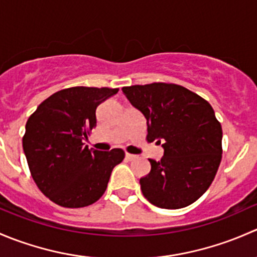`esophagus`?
<instances>
[{
	"label": "esophagus",
	"instance_id": "esophagus-1",
	"mask_svg": "<svg viewBox=\"0 0 257 257\" xmlns=\"http://www.w3.org/2000/svg\"><path fill=\"white\" fill-rule=\"evenodd\" d=\"M125 158L128 160H134L137 158V155H134V154H131V153H126L125 154Z\"/></svg>",
	"mask_w": 257,
	"mask_h": 257
}]
</instances>
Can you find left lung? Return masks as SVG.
<instances>
[{
    "label": "left lung",
    "instance_id": "obj_1",
    "mask_svg": "<svg viewBox=\"0 0 257 257\" xmlns=\"http://www.w3.org/2000/svg\"><path fill=\"white\" fill-rule=\"evenodd\" d=\"M123 94L144 115L148 142L163 143L159 162L141 178L142 193L162 209H180L198 200L211 185L221 162V124L211 105L178 84L123 87Z\"/></svg>",
    "mask_w": 257,
    "mask_h": 257
}]
</instances>
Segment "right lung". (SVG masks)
<instances>
[{
    "mask_svg": "<svg viewBox=\"0 0 257 257\" xmlns=\"http://www.w3.org/2000/svg\"><path fill=\"white\" fill-rule=\"evenodd\" d=\"M118 88L72 87L43 100L26 123L23 152L38 189L63 208H83L104 194L121 149H88L97 107Z\"/></svg>",
    "mask_w": 257,
    "mask_h": 257,
    "instance_id": "add662e5",
    "label": "right lung"
}]
</instances>
